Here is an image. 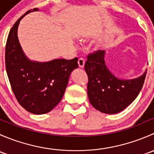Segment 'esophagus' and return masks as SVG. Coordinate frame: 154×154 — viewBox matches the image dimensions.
Instances as JSON below:
<instances>
[{
  "label": "esophagus",
  "instance_id": "34e87169",
  "mask_svg": "<svg viewBox=\"0 0 154 154\" xmlns=\"http://www.w3.org/2000/svg\"><path fill=\"white\" fill-rule=\"evenodd\" d=\"M78 65L80 68H83L85 65V60L83 58H80L78 60Z\"/></svg>",
  "mask_w": 154,
  "mask_h": 154
}]
</instances>
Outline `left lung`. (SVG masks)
<instances>
[{
    "label": "left lung",
    "instance_id": "8db88e82",
    "mask_svg": "<svg viewBox=\"0 0 154 154\" xmlns=\"http://www.w3.org/2000/svg\"><path fill=\"white\" fill-rule=\"evenodd\" d=\"M104 54V51H97L87 56L84 66L88 80L87 93L90 103L96 109L115 114L125 109L136 98L147 71L138 78L121 80L109 71Z\"/></svg>",
    "mask_w": 154,
    "mask_h": 154
}]
</instances>
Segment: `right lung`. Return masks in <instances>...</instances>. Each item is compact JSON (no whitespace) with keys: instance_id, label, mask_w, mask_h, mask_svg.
<instances>
[{"instance_id":"obj_1","label":"right lung","mask_w":154,"mask_h":154,"mask_svg":"<svg viewBox=\"0 0 154 154\" xmlns=\"http://www.w3.org/2000/svg\"><path fill=\"white\" fill-rule=\"evenodd\" d=\"M38 8L27 11L12 27L7 38L5 63L12 91L23 108L41 115L51 111L63 98L71 71L78 59H57L47 63L29 60L18 42L17 31L21 18Z\"/></svg>"}]
</instances>
